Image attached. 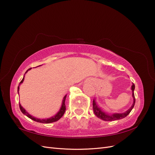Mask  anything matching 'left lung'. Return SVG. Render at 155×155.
<instances>
[{
	"instance_id": "obj_1",
	"label": "left lung",
	"mask_w": 155,
	"mask_h": 155,
	"mask_svg": "<svg viewBox=\"0 0 155 155\" xmlns=\"http://www.w3.org/2000/svg\"><path fill=\"white\" fill-rule=\"evenodd\" d=\"M135 88V86L133 83V85L131 87V90H132V96L133 97V104L127 110L123 113H114V114H107L101 108L98 106V105L96 104L95 100H93V111L94 112L95 115L103 120L104 121H114V120H118L120 119H123L127 116L130 111L132 110L133 107L135 104V97H134V90Z\"/></svg>"
}]
</instances>
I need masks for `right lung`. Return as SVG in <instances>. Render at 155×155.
Instances as JSON below:
<instances>
[{"label": "right lung", "mask_w": 155, "mask_h": 155, "mask_svg": "<svg viewBox=\"0 0 155 155\" xmlns=\"http://www.w3.org/2000/svg\"><path fill=\"white\" fill-rule=\"evenodd\" d=\"M40 66V65H39ZM38 66V67H39ZM31 68H29L28 70H27V71L26 72V73L28 71V70H31ZM25 73V74H26ZM24 79H25V76L24 77H23L22 79L21 80V81L20 82L19 85H18V87L17 88V91H18H18H19V85H21V84L23 82V81H24ZM66 97H67V95L64 96V97H63V102H62V105H61V107L60 108V110H59V112H58L57 114H56L55 116L51 117V118H46V119H39V118H35V117L32 116L31 115H30L29 113H28V112L26 111V110L23 108L21 105L19 103V107H20V109L21 110V112H22L23 114H25L27 117H28L29 118L31 119L32 120L34 121H37V122H39V123H43V124H50V123H52V122H55V121H57L58 120H59L61 117L63 116V114H64V112L65 110H66V106H65V100H66Z\"/></svg>", "instance_id": "1"}]
</instances>
